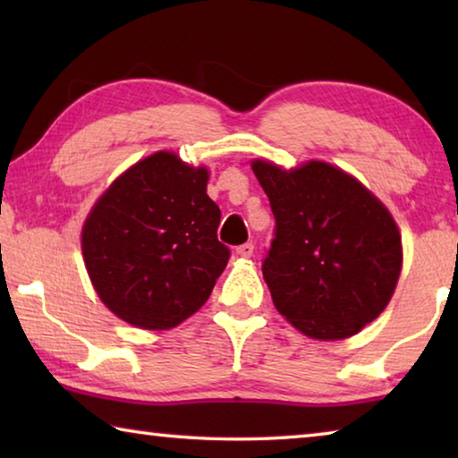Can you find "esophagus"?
<instances>
[{
  "label": "esophagus",
  "instance_id": "esophagus-1",
  "mask_svg": "<svg viewBox=\"0 0 458 458\" xmlns=\"http://www.w3.org/2000/svg\"><path fill=\"white\" fill-rule=\"evenodd\" d=\"M236 252H238V257H242V259H250L252 254H254V244H252V242L240 244V246L236 248Z\"/></svg>",
  "mask_w": 458,
  "mask_h": 458
}]
</instances>
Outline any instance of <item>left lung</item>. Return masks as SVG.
<instances>
[{"label":"left lung","mask_w":458,"mask_h":458,"mask_svg":"<svg viewBox=\"0 0 458 458\" xmlns=\"http://www.w3.org/2000/svg\"><path fill=\"white\" fill-rule=\"evenodd\" d=\"M276 234L262 276L276 311L303 335L347 339L377 319L396 291L402 236L384 201L327 161L284 169L252 159Z\"/></svg>","instance_id":"obj_1"}]
</instances>
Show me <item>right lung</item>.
<instances>
[{
  "instance_id": "right-lung-1",
  "label": "right lung",
  "mask_w": 458,
  "mask_h": 458,
  "mask_svg": "<svg viewBox=\"0 0 458 458\" xmlns=\"http://www.w3.org/2000/svg\"><path fill=\"white\" fill-rule=\"evenodd\" d=\"M208 167L155 151L103 191L82 224L92 286L108 311L139 329H172L199 311L226 268L220 208Z\"/></svg>"
}]
</instances>
